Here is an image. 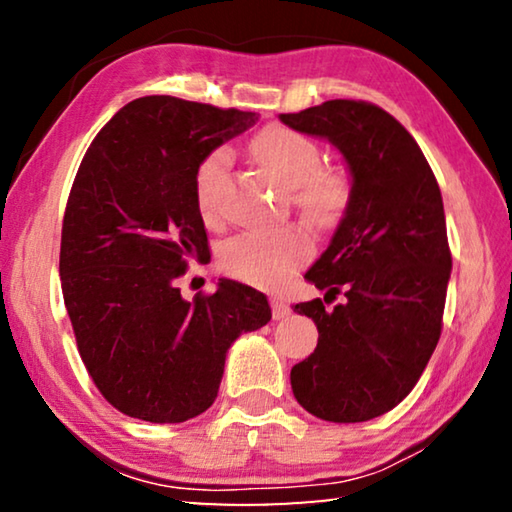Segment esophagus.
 Instances as JSON below:
<instances>
[{
    "mask_svg": "<svg viewBox=\"0 0 512 512\" xmlns=\"http://www.w3.org/2000/svg\"><path fill=\"white\" fill-rule=\"evenodd\" d=\"M271 311L275 320H282L291 314V307L282 298H271Z\"/></svg>",
    "mask_w": 512,
    "mask_h": 512,
    "instance_id": "obj_1",
    "label": "esophagus"
}]
</instances>
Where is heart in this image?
Listing matches in <instances>:
<instances>
[{
  "mask_svg": "<svg viewBox=\"0 0 512 512\" xmlns=\"http://www.w3.org/2000/svg\"><path fill=\"white\" fill-rule=\"evenodd\" d=\"M255 160L277 185L291 192V203L309 223L329 228L339 223L352 201L350 173L341 167H323V151L293 128H264L250 142ZM230 153L214 149L198 164L194 192L198 212L214 219V187L228 169ZM311 255V244L300 228L248 230L223 241L219 266L223 273L255 287H280Z\"/></svg>",
  "mask_w": 512,
  "mask_h": 512,
  "instance_id": "b5f03b06",
  "label": "heart"
}]
</instances>
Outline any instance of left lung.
<instances>
[{"instance_id": "left-lung-1", "label": "left lung", "mask_w": 512, "mask_h": 512, "mask_svg": "<svg viewBox=\"0 0 512 512\" xmlns=\"http://www.w3.org/2000/svg\"><path fill=\"white\" fill-rule=\"evenodd\" d=\"M280 119L339 146L352 171L348 212L305 275L327 296L293 307L316 323L318 345L291 368V388L320 420L366 422L413 391L443 332V196L413 135L375 103L334 99Z\"/></svg>"}]
</instances>
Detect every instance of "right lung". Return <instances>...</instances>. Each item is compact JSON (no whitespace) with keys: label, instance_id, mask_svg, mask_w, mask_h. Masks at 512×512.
I'll list each match as a JSON object with an SVG mask.
<instances>
[{"label":"right lung","instance_id":"1","mask_svg":"<svg viewBox=\"0 0 512 512\" xmlns=\"http://www.w3.org/2000/svg\"><path fill=\"white\" fill-rule=\"evenodd\" d=\"M255 112L178 97L128 103L76 171L60 237V284L76 348L99 393L128 418L173 424L210 409L225 352L271 320L264 293L221 280L180 296L189 259L210 255L194 176Z\"/></svg>","mask_w":512,"mask_h":512}]
</instances>
